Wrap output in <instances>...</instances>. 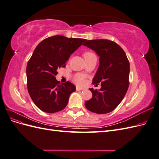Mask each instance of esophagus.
<instances>
[{
	"instance_id": "1",
	"label": "esophagus",
	"mask_w": 159,
	"mask_h": 159,
	"mask_svg": "<svg viewBox=\"0 0 159 159\" xmlns=\"http://www.w3.org/2000/svg\"><path fill=\"white\" fill-rule=\"evenodd\" d=\"M83 89H84L83 88L78 87V86H77V87H76V90H77V91H81V90H83Z\"/></svg>"
}]
</instances>
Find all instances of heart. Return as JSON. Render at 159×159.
I'll return each mask as SVG.
<instances>
[{
  "label": "heart",
  "mask_w": 159,
  "mask_h": 159,
  "mask_svg": "<svg viewBox=\"0 0 159 159\" xmlns=\"http://www.w3.org/2000/svg\"><path fill=\"white\" fill-rule=\"evenodd\" d=\"M92 54H93V53L91 52H85L83 55H84V58L85 59ZM73 80L74 81V82H75L77 84L81 85H84L85 82V76L83 74H76L75 75H74Z\"/></svg>",
  "instance_id": "heart-1"
}]
</instances>
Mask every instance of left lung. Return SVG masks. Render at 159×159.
I'll list each match as a JSON object with an SVG mask.
<instances>
[{"label":"left lung","instance_id":"obj_1","mask_svg":"<svg viewBox=\"0 0 159 159\" xmlns=\"http://www.w3.org/2000/svg\"><path fill=\"white\" fill-rule=\"evenodd\" d=\"M83 45L93 50L99 57V66L93 84H101V89L90 88L92 98L86 101L91 112L104 114L116 108L125 95L129 85L130 64L125 52L117 43L109 40H85Z\"/></svg>","mask_w":159,"mask_h":159}]
</instances>
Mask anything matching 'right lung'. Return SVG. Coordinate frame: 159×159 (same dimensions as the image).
<instances>
[{"label":"right lung","mask_w":159,"mask_h":159,"mask_svg":"<svg viewBox=\"0 0 159 159\" xmlns=\"http://www.w3.org/2000/svg\"><path fill=\"white\" fill-rule=\"evenodd\" d=\"M85 40L53 36L42 40L34 51L26 66L27 88L33 102L42 111L56 113L66 107L76 88L68 81L61 84L55 75Z\"/></svg>","instance_id":"1"}]
</instances>
